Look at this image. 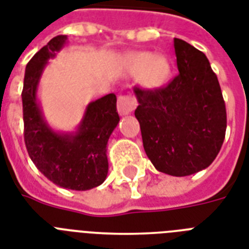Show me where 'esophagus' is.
I'll return each mask as SVG.
<instances>
[{
  "mask_svg": "<svg viewBox=\"0 0 249 249\" xmlns=\"http://www.w3.org/2000/svg\"><path fill=\"white\" fill-rule=\"evenodd\" d=\"M137 107L136 98L132 95H120L117 98V111L120 115H129Z\"/></svg>",
  "mask_w": 249,
  "mask_h": 249,
  "instance_id": "esophagus-1",
  "label": "esophagus"
}]
</instances>
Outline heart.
<instances>
[{"mask_svg":"<svg viewBox=\"0 0 249 249\" xmlns=\"http://www.w3.org/2000/svg\"><path fill=\"white\" fill-rule=\"evenodd\" d=\"M126 70L130 76H142V83L151 89L163 88L172 76V66L165 56L148 52L130 53L126 58Z\"/></svg>","mask_w":249,"mask_h":249,"instance_id":"obj_1","label":"heart"}]
</instances>
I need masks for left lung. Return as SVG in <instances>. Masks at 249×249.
I'll use <instances>...</instances> for the list:
<instances>
[{
  "label": "left lung",
  "instance_id": "obj_1",
  "mask_svg": "<svg viewBox=\"0 0 249 249\" xmlns=\"http://www.w3.org/2000/svg\"><path fill=\"white\" fill-rule=\"evenodd\" d=\"M178 73L165 88H134L146 155L161 173L185 177L208 168L224 143L226 108L204 53L174 38Z\"/></svg>",
  "mask_w": 249,
  "mask_h": 249
}]
</instances>
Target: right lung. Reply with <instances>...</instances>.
<instances>
[{
	"label": "right lung",
	"instance_id": "add662e5",
	"mask_svg": "<svg viewBox=\"0 0 249 249\" xmlns=\"http://www.w3.org/2000/svg\"><path fill=\"white\" fill-rule=\"evenodd\" d=\"M66 41L64 35L52 38L25 67L21 93L24 141L29 158L48 179L64 189L85 191L102 185L107 177V142L120 117L116 95L111 93L86 106L75 132H55L45 120L37 98L38 84L49 59Z\"/></svg>",
	"mask_w": 249,
	"mask_h": 249
}]
</instances>
